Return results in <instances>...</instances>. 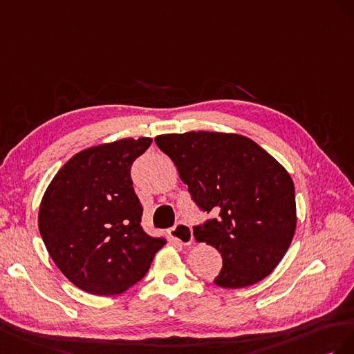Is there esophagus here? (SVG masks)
Segmentation results:
<instances>
[{
	"label": "esophagus",
	"instance_id": "obj_1",
	"mask_svg": "<svg viewBox=\"0 0 354 354\" xmlns=\"http://www.w3.org/2000/svg\"><path fill=\"white\" fill-rule=\"evenodd\" d=\"M169 234L171 239L176 240L178 243L183 246H189L193 243V239H194L193 230H191L187 224H184V222H178V224L169 231Z\"/></svg>",
	"mask_w": 354,
	"mask_h": 354
}]
</instances>
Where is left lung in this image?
I'll return each mask as SVG.
<instances>
[{
	"instance_id": "left-lung-1",
	"label": "left lung",
	"mask_w": 354,
	"mask_h": 354,
	"mask_svg": "<svg viewBox=\"0 0 354 354\" xmlns=\"http://www.w3.org/2000/svg\"><path fill=\"white\" fill-rule=\"evenodd\" d=\"M157 147L174 161L197 206L214 219L194 228L215 248L219 288L258 283L274 270L297 228L295 187L289 171L254 140L237 133L160 135Z\"/></svg>"
}]
</instances>
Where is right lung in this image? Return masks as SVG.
I'll list each match as a JSON object with an SVG mask.
<instances>
[{
	"mask_svg": "<svg viewBox=\"0 0 354 354\" xmlns=\"http://www.w3.org/2000/svg\"><path fill=\"white\" fill-rule=\"evenodd\" d=\"M153 142L126 138L80 151L59 169L38 210L48 255L88 294H123L142 279L165 237L148 236L130 166Z\"/></svg>",
	"mask_w": 354,
	"mask_h": 354,
	"instance_id": "1",
	"label": "right lung"
}]
</instances>
